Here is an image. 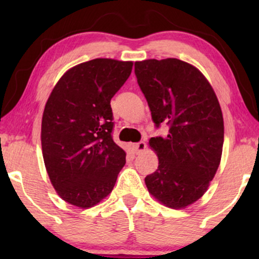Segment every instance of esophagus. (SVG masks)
<instances>
[{"label":"esophagus","instance_id":"esophagus-1","mask_svg":"<svg viewBox=\"0 0 259 259\" xmlns=\"http://www.w3.org/2000/svg\"><path fill=\"white\" fill-rule=\"evenodd\" d=\"M132 147H133L134 153L140 154V153H143V152L145 151V148H146V144H145L144 141H139V143L133 144Z\"/></svg>","mask_w":259,"mask_h":259}]
</instances>
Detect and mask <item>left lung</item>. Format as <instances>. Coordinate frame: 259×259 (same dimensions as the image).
<instances>
[{
	"label": "left lung",
	"instance_id": "obj_1",
	"mask_svg": "<svg viewBox=\"0 0 259 259\" xmlns=\"http://www.w3.org/2000/svg\"><path fill=\"white\" fill-rule=\"evenodd\" d=\"M138 84L157 128L165 137L150 139L159 166L145 183L166 206L182 208L206 192L217 172L224 143L221 106L211 84L190 63L178 59L134 63Z\"/></svg>",
	"mask_w": 259,
	"mask_h": 259
}]
</instances>
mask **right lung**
<instances>
[{
    "instance_id": "add662e5",
    "label": "right lung",
    "mask_w": 259,
    "mask_h": 259,
    "mask_svg": "<svg viewBox=\"0 0 259 259\" xmlns=\"http://www.w3.org/2000/svg\"><path fill=\"white\" fill-rule=\"evenodd\" d=\"M133 62L94 59L63 74L46 104L42 153L49 179L67 203L88 208L112 192L126 153L112 137L111 99Z\"/></svg>"
}]
</instances>
